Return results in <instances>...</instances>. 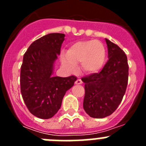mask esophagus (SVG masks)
<instances>
[{"label": "esophagus", "mask_w": 146, "mask_h": 146, "mask_svg": "<svg viewBox=\"0 0 146 146\" xmlns=\"http://www.w3.org/2000/svg\"><path fill=\"white\" fill-rule=\"evenodd\" d=\"M82 83V81L81 80V79H77V80L75 81V84L76 85H80Z\"/></svg>", "instance_id": "34e87169"}]
</instances>
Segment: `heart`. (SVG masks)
<instances>
[{"instance_id": "obj_1", "label": "heart", "mask_w": 146, "mask_h": 146, "mask_svg": "<svg viewBox=\"0 0 146 146\" xmlns=\"http://www.w3.org/2000/svg\"><path fill=\"white\" fill-rule=\"evenodd\" d=\"M106 60V49L101 42L88 40L72 44L67 50L66 58H62L63 65L71 70L81 63L83 71L89 74L97 73L104 66Z\"/></svg>"}]
</instances>
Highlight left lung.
<instances>
[{"mask_svg": "<svg viewBox=\"0 0 146 146\" xmlns=\"http://www.w3.org/2000/svg\"><path fill=\"white\" fill-rule=\"evenodd\" d=\"M108 50L106 64L99 73L82 77L85 83L83 108L89 116H109L122 101L128 83L129 66L126 54L118 45L105 38Z\"/></svg>", "mask_w": 146, "mask_h": 146, "instance_id": "obj_1", "label": "left lung"}]
</instances>
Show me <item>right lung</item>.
<instances>
[{
  "label": "right lung",
  "instance_id": "right-lung-1",
  "mask_svg": "<svg viewBox=\"0 0 146 146\" xmlns=\"http://www.w3.org/2000/svg\"><path fill=\"white\" fill-rule=\"evenodd\" d=\"M64 33H49L33 42L23 56L20 70L23 99L31 113L42 119L54 116L62 100L77 80L75 76L54 77V63L60 55Z\"/></svg>",
  "mask_w": 146,
  "mask_h": 146
}]
</instances>
